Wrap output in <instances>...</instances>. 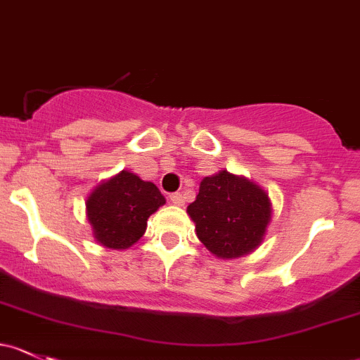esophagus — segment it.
I'll return each instance as SVG.
<instances>
[{"instance_id": "esophagus-1", "label": "esophagus", "mask_w": 360, "mask_h": 360, "mask_svg": "<svg viewBox=\"0 0 360 360\" xmlns=\"http://www.w3.org/2000/svg\"><path fill=\"white\" fill-rule=\"evenodd\" d=\"M170 202H172L174 205H177V207H183L184 205L183 193H172V195H170Z\"/></svg>"}]
</instances>
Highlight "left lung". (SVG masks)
Instances as JSON below:
<instances>
[{
	"mask_svg": "<svg viewBox=\"0 0 360 360\" xmlns=\"http://www.w3.org/2000/svg\"><path fill=\"white\" fill-rule=\"evenodd\" d=\"M198 240L217 259H238L260 247L272 219L269 195L257 183L228 170L203 177L188 205Z\"/></svg>",
	"mask_w": 360,
	"mask_h": 360,
	"instance_id": "left-lung-1",
	"label": "left lung"
}]
</instances>
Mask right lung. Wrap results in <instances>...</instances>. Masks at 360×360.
Here are the masks:
<instances>
[{"mask_svg": "<svg viewBox=\"0 0 360 360\" xmlns=\"http://www.w3.org/2000/svg\"><path fill=\"white\" fill-rule=\"evenodd\" d=\"M164 203V195L153 183L139 179L131 170H120L89 193L86 215L96 243L126 250L145 234L148 217Z\"/></svg>", "mask_w": 360, "mask_h": 360, "instance_id": "1", "label": "right lung"}]
</instances>
